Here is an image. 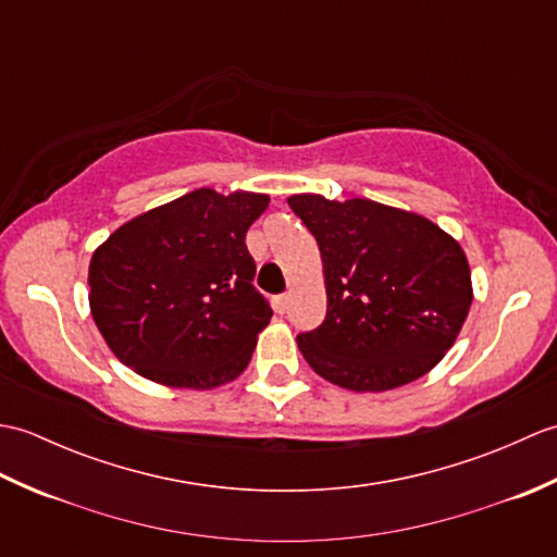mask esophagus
<instances>
[{"label": "esophagus", "instance_id": "34e87169", "mask_svg": "<svg viewBox=\"0 0 557 557\" xmlns=\"http://www.w3.org/2000/svg\"><path fill=\"white\" fill-rule=\"evenodd\" d=\"M272 304H275V311L277 313H285L287 306H289V294H280V297L272 299Z\"/></svg>", "mask_w": 557, "mask_h": 557}]
</instances>
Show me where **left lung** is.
I'll list each match as a JSON object with an SVG mask.
<instances>
[{"mask_svg": "<svg viewBox=\"0 0 557 557\" xmlns=\"http://www.w3.org/2000/svg\"><path fill=\"white\" fill-rule=\"evenodd\" d=\"M323 258L325 321L297 335L311 369L357 393L429 373L467 321L471 272L461 246L417 212L369 198L292 196Z\"/></svg>", "mask_w": 557, "mask_h": 557, "instance_id": "obj_1", "label": "left lung"}]
</instances>
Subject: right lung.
Returning <instances> with one entry per match:
<instances>
[{
  "label": "right lung",
  "instance_id": "add662e5",
  "mask_svg": "<svg viewBox=\"0 0 557 557\" xmlns=\"http://www.w3.org/2000/svg\"><path fill=\"white\" fill-rule=\"evenodd\" d=\"M265 194L196 188L128 220L90 258V313L128 369L170 387L239 375L270 323L246 232Z\"/></svg>",
  "mask_w": 557,
  "mask_h": 557
}]
</instances>
